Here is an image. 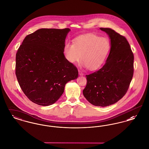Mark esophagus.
<instances>
[{"label": "esophagus", "mask_w": 149, "mask_h": 149, "mask_svg": "<svg viewBox=\"0 0 149 149\" xmlns=\"http://www.w3.org/2000/svg\"><path fill=\"white\" fill-rule=\"evenodd\" d=\"M79 75L80 76H83V75H84V74L82 72V71L79 70Z\"/></svg>", "instance_id": "34e87169"}]
</instances>
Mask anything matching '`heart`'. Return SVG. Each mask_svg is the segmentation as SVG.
<instances>
[{
	"label": "heart",
	"mask_w": 149,
	"mask_h": 149,
	"mask_svg": "<svg viewBox=\"0 0 149 149\" xmlns=\"http://www.w3.org/2000/svg\"><path fill=\"white\" fill-rule=\"evenodd\" d=\"M111 50V43L105 37L94 34L80 36L72 43L66 42L64 56L70 64L78 62L81 56V65L91 70L99 68L106 59Z\"/></svg>",
	"instance_id": "1"
}]
</instances>
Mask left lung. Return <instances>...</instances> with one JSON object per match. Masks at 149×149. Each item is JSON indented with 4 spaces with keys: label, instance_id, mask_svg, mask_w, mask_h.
<instances>
[{
    "label": "left lung",
    "instance_id": "obj_1",
    "mask_svg": "<svg viewBox=\"0 0 149 149\" xmlns=\"http://www.w3.org/2000/svg\"><path fill=\"white\" fill-rule=\"evenodd\" d=\"M108 35L111 50L104 65L86 75L83 95L95 106L107 107L120 100L127 92L134 74V56L126 38L108 28H100Z\"/></svg>",
    "mask_w": 149,
    "mask_h": 149
}]
</instances>
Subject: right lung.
I'll return each instance as SVG.
<instances>
[{
  "label": "right lung",
  "mask_w": 149,
  "mask_h": 149,
  "mask_svg": "<svg viewBox=\"0 0 149 149\" xmlns=\"http://www.w3.org/2000/svg\"><path fill=\"white\" fill-rule=\"evenodd\" d=\"M70 29H41L27 36L16 54L15 74L31 101L47 106L55 103L65 84L77 79V68L64 56Z\"/></svg>",
  "instance_id": "obj_1"
}]
</instances>
